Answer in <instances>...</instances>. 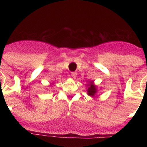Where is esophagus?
Returning a JSON list of instances; mask_svg holds the SVG:
<instances>
[{
  "label": "esophagus",
  "mask_w": 147,
  "mask_h": 147,
  "mask_svg": "<svg viewBox=\"0 0 147 147\" xmlns=\"http://www.w3.org/2000/svg\"><path fill=\"white\" fill-rule=\"evenodd\" d=\"M71 76H72V77L75 78L76 76V72H71Z\"/></svg>",
  "instance_id": "34e87169"
}]
</instances>
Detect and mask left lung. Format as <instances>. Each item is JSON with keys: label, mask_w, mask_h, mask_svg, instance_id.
Returning <instances> with one entry per match:
<instances>
[{"label": "left lung", "mask_w": 147, "mask_h": 147, "mask_svg": "<svg viewBox=\"0 0 147 147\" xmlns=\"http://www.w3.org/2000/svg\"><path fill=\"white\" fill-rule=\"evenodd\" d=\"M96 93V87L93 85V83L90 82V84L89 85V88L88 89V93L90 96H93L95 93Z\"/></svg>", "instance_id": "1"}]
</instances>
